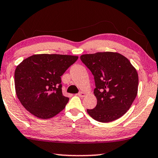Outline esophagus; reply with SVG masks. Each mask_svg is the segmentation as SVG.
Returning a JSON list of instances; mask_svg holds the SVG:
<instances>
[{
	"instance_id": "obj_1",
	"label": "esophagus",
	"mask_w": 158,
	"mask_h": 158,
	"mask_svg": "<svg viewBox=\"0 0 158 158\" xmlns=\"http://www.w3.org/2000/svg\"><path fill=\"white\" fill-rule=\"evenodd\" d=\"M77 95H78L79 97H80V98H84V96L85 95V93H84V92H80V93H78V94H77Z\"/></svg>"
}]
</instances>
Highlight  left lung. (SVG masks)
I'll return each mask as SVG.
<instances>
[{
	"mask_svg": "<svg viewBox=\"0 0 158 158\" xmlns=\"http://www.w3.org/2000/svg\"><path fill=\"white\" fill-rule=\"evenodd\" d=\"M81 60L94 76L97 105L87 112L95 121L109 123L126 113L136 98L139 77L130 60L116 52L81 55Z\"/></svg>",
	"mask_w": 158,
	"mask_h": 158,
	"instance_id": "1",
	"label": "left lung"
}]
</instances>
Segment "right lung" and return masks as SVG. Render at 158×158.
Here are the masks:
<instances>
[{"label":"right lung","instance_id":"right-lung-1","mask_svg":"<svg viewBox=\"0 0 158 158\" xmlns=\"http://www.w3.org/2000/svg\"><path fill=\"white\" fill-rule=\"evenodd\" d=\"M78 56L35 54L16 68L15 85L19 100L39 118H51L63 111L69 98L62 93L61 78Z\"/></svg>","mask_w":158,"mask_h":158}]
</instances>
